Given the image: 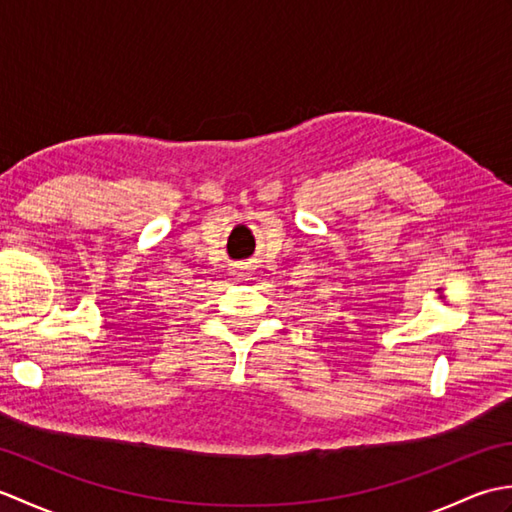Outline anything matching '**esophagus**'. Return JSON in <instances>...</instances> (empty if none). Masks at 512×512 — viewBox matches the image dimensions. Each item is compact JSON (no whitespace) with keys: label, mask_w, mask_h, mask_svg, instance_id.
I'll return each instance as SVG.
<instances>
[{"label":"esophagus","mask_w":512,"mask_h":512,"mask_svg":"<svg viewBox=\"0 0 512 512\" xmlns=\"http://www.w3.org/2000/svg\"><path fill=\"white\" fill-rule=\"evenodd\" d=\"M239 277H244V275H239Z\"/></svg>","instance_id":"1"}]
</instances>
